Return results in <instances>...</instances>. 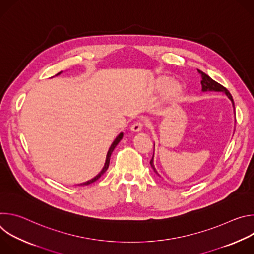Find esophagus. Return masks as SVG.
<instances>
[{
  "label": "esophagus",
  "mask_w": 254,
  "mask_h": 254,
  "mask_svg": "<svg viewBox=\"0 0 254 254\" xmlns=\"http://www.w3.org/2000/svg\"><path fill=\"white\" fill-rule=\"evenodd\" d=\"M141 129H142V124L139 123V122L134 123V124L130 127V130H131L132 132H139Z\"/></svg>",
  "instance_id": "esophagus-1"
}]
</instances>
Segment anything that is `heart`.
Here are the masks:
<instances>
[{
  "mask_svg": "<svg viewBox=\"0 0 254 254\" xmlns=\"http://www.w3.org/2000/svg\"><path fill=\"white\" fill-rule=\"evenodd\" d=\"M154 88L157 91H163V99L165 102L172 103L180 100L183 96L185 87L180 81H173L170 76L162 75L159 76L154 82Z\"/></svg>",
  "mask_w": 254,
  "mask_h": 254,
  "instance_id": "heart-1",
  "label": "heart"
}]
</instances>
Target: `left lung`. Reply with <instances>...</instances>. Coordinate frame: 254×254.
<instances>
[{
    "mask_svg": "<svg viewBox=\"0 0 254 254\" xmlns=\"http://www.w3.org/2000/svg\"><path fill=\"white\" fill-rule=\"evenodd\" d=\"M197 70H198V72H199V74H201V78H202V81H201L202 91H203V92H207V91L223 92V93L227 96V98L231 101V104H232V107H233V112H234V101H233V98H232L231 94L229 93V91H228L225 87H223L221 84H219V83H217L216 81H214L209 75H207L206 73H204L203 71H201V70H199V69H197ZM234 113H235V112H234ZM154 153H155V143H154ZM150 164H151V167L153 168V170L156 172V174H157L158 176H160L159 173L157 172L155 166H154V155H153V158H152Z\"/></svg>",
    "mask_w": 254,
    "mask_h": 254,
    "instance_id": "left-lung-1",
    "label": "left lung"
}]
</instances>
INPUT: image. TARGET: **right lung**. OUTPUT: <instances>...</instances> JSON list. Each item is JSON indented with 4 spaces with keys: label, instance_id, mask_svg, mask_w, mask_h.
<instances>
[{
    "label": "right lung",
    "instance_id": "right-lung-1",
    "mask_svg": "<svg viewBox=\"0 0 254 254\" xmlns=\"http://www.w3.org/2000/svg\"><path fill=\"white\" fill-rule=\"evenodd\" d=\"M62 73V71L61 72H59V73H57L55 76H57V75H60ZM54 77V76H53ZM123 136H124V132H121V133H119L118 134V136L115 138V140L113 141V143H112V146L110 147V149H108V152H107V154H106V158H105V163H104V166H103V168H102V170L94 177V178H92L91 180H88V181H86V182H84V183H81V184H78V185H81V186H84V185H89V184H91V183H93V182H95V181H97L104 173H105V171L108 169V166H110V161H111V156H112V154H113V152H114V150L116 149V147L118 146L119 144V142L122 140V138H123Z\"/></svg>",
    "mask_w": 254,
    "mask_h": 254
}]
</instances>
